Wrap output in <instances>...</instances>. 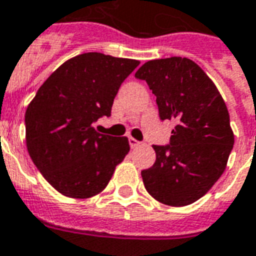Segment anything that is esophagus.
<instances>
[{
    "label": "esophagus",
    "instance_id": "34e87169",
    "mask_svg": "<svg viewBox=\"0 0 256 256\" xmlns=\"http://www.w3.org/2000/svg\"><path fill=\"white\" fill-rule=\"evenodd\" d=\"M128 144H130V146H132V148H136V146H138L141 142H140V141H137L136 138H133V137H128Z\"/></svg>",
    "mask_w": 256,
    "mask_h": 256
}]
</instances>
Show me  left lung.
<instances>
[{"mask_svg": "<svg viewBox=\"0 0 256 256\" xmlns=\"http://www.w3.org/2000/svg\"><path fill=\"white\" fill-rule=\"evenodd\" d=\"M136 78L156 96L162 120H176L170 144L154 145L156 160L141 177L150 196L182 207L203 198L222 172L234 144L226 104L214 82L186 58L150 60Z\"/></svg>", "mask_w": 256, "mask_h": 256, "instance_id": "obj_1", "label": "left lung"}]
</instances>
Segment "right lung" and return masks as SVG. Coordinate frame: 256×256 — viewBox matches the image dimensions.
<instances>
[{
    "label": "right lung",
    "mask_w": 256,
    "mask_h": 256,
    "mask_svg": "<svg viewBox=\"0 0 256 256\" xmlns=\"http://www.w3.org/2000/svg\"><path fill=\"white\" fill-rule=\"evenodd\" d=\"M138 64L97 52L75 56L44 82L27 106V150L64 196L88 198L104 190L128 154V137L100 134L93 123L111 116L118 90Z\"/></svg>",
    "instance_id": "1"
}]
</instances>
